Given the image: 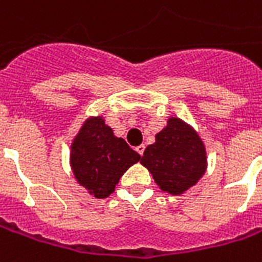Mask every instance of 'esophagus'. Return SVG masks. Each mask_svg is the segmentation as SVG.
I'll return each instance as SVG.
<instances>
[{"mask_svg": "<svg viewBox=\"0 0 262 262\" xmlns=\"http://www.w3.org/2000/svg\"><path fill=\"white\" fill-rule=\"evenodd\" d=\"M144 148H146V146L144 144H140V146L136 147V151L140 154V156H143V152H144Z\"/></svg>", "mask_w": 262, "mask_h": 262, "instance_id": "1", "label": "esophagus"}]
</instances>
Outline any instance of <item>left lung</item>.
Listing matches in <instances>:
<instances>
[{
  "instance_id": "obj_1",
  "label": "left lung",
  "mask_w": 262,
  "mask_h": 262,
  "mask_svg": "<svg viewBox=\"0 0 262 262\" xmlns=\"http://www.w3.org/2000/svg\"><path fill=\"white\" fill-rule=\"evenodd\" d=\"M140 164L146 166L162 191L180 195L204 176L207 151L204 141L187 122L170 116L166 126L146 147Z\"/></svg>"
}]
</instances>
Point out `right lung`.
<instances>
[{"label":"right lung","mask_w":262,"mask_h":262,"mask_svg":"<svg viewBox=\"0 0 262 262\" xmlns=\"http://www.w3.org/2000/svg\"><path fill=\"white\" fill-rule=\"evenodd\" d=\"M140 160L122 137H116L102 115L89 116L73 137L69 164L75 179L96 199H106L121 176Z\"/></svg>","instance_id":"obj_1"}]
</instances>
